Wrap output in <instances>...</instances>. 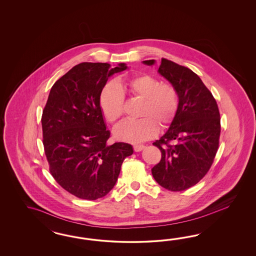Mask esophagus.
<instances>
[{
    "label": "esophagus",
    "mask_w": 256,
    "mask_h": 256,
    "mask_svg": "<svg viewBox=\"0 0 256 256\" xmlns=\"http://www.w3.org/2000/svg\"><path fill=\"white\" fill-rule=\"evenodd\" d=\"M144 148H146V146H144V144H135V146H133L135 152H140V151H142Z\"/></svg>",
    "instance_id": "obj_1"
}]
</instances>
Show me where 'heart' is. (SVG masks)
I'll list each match as a JSON object with an SVG mask.
<instances>
[{
	"instance_id": "1",
	"label": "heart",
	"mask_w": 256,
	"mask_h": 256,
	"mask_svg": "<svg viewBox=\"0 0 256 256\" xmlns=\"http://www.w3.org/2000/svg\"><path fill=\"white\" fill-rule=\"evenodd\" d=\"M142 98L136 120L126 119L116 126L114 134L118 140L137 144L155 137L158 126L165 128L172 121L178 108V94L169 84L148 74L128 78L123 84L110 82L101 90L100 105L105 116L114 123L124 112L123 90Z\"/></svg>"
}]
</instances>
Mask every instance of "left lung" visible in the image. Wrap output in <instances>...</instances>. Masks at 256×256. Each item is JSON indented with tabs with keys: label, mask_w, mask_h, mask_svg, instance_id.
<instances>
[{
	"label": "left lung",
	"mask_w": 256,
	"mask_h": 256,
	"mask_svg": "<svg viewBox=\"0 0 256 256\" xmlns=\"http://www.w3.org/2000/svg\"><path fill=\"white\" fill-rule=\"evenodd\" d=\"M142 62L153 66L156 61ZM158 71L176 90L178 108L168 130L153 144L162 151V160L151 170L160 186L181 192L197 184L213 163L220 134V112L192 70L162 58Z\"/></svg>",
	"instance_id": "obj_1"
}]
</instances>
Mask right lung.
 Segmentation results:
<instances>
[{
    "instance_id": "obj_1",
    "label": "right lung",
    "mask_w": 256,
    "mask_h": 256,
    "mask_svg": "<svg viewBox=\"0 0 256 256\" xmlns=\"http://www.w3.org/2000/svg\"><path fill=\"white\" fill-rule=\"evenodd\" d=\"M107 62H82L50 89L42 114L43 144L50 172L70 194L86 200L108 194L124 158L133 154L126 142L107 144L110 130L100 105L108 78L126 70Z\"/></svg>"
}]
</instances>
